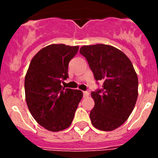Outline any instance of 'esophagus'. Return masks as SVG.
Here are the masks:
<instances>
[{"label":"esophagus","instance_id":"esophagus-1","mask_svg":"<svg viewBox=\"0 0 158 158\" xmlns=\"http://www.w3.org/2000/svg\"><path fill=\"white\" fill-rule=\"evenodd\" d=\"M83 92V95H84V97H87V96H89V93L88 92H87V91H84V92Z\"/></svg>","mask_w":158,"mask_h":158}]
</instances>
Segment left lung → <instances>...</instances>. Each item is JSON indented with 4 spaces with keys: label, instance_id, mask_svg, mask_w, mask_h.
I'll list each match as a JSON object with an SVG mask.
<instances>
[{
    "label": "left lung",
    "instance_id": "left-lung-1",
    "mask_svg": "<svg viewBox=\"0 0 158 158\" xmlns=\"http://www.w3.org/2000/svg\"><path fill=\"white\" fill-rule=\"evenodd\" d=\"M79 52L95 80L102 82V88L91 93L95 102L90 111L92 125L107 131L118 128L131 114L138 98V79L131 62L121 50L105 44L83 46Z\"/></svg>",
    "mask_w": 158,
    "mask_h": 158
}]
</instances>
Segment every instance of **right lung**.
Here are the masks:
<instances>
[{
    "label": "right lung",
    "instance_id": "right-lung-1",
    "mask_svg": "<svg viewBox=\"0 0 158 158\" xmlns=\"http://www.w3.org/2000/svg\"><path fill=\"white\" fill-rule=\"evenodd\" d=\"M79 47L52 44L32 59L24 81L27 104L38 124L51 131L69 127L82 98L80 90L65 89L70 60Z\"/></svg>",
    "mask_w": 158,
    "mask_h": 158
}]
</instances>
